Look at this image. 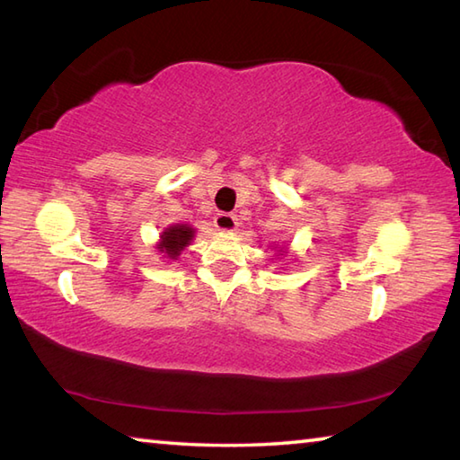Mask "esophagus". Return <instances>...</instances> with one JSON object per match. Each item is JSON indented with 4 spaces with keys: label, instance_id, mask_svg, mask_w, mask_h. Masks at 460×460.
I'll return each mask as SVG.
<instances>
[{
    "label": "esophagus",
    "instance_id": "34e87169",
    "mask_svg": "<svg viewBox=\"0 0 460 460\" xmlns=\"http://www.w3.org/2000/svg\"><path fill=\"white\" fill-rule=\"evenodd\" d=\"M215 227L219 231H225V233H231V231H235L239 227V221H237L235 215L219 213L215 217Z\"/></svg>",
    "mask_w": 460,
    "mask_h": 460
}]
</instances>
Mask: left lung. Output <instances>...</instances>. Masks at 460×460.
I'll return each instance as SVG.
<instances>
[{"instance_id": "obj_1", "label": "left lung", "mask_w": 460, "mask_h": 460, "mask_svg": "<svg viewBox=\"0 0 460 460\" xmlns=\"http://www.w3.org/2000/svg\"><path fill=\"white\" fill-rule=\"evenodd\" d=\"M288 252H286V249H279V255H286Z\"/></svg>"}]
</instances>
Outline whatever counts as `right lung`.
<instances>
[{
	"instance_id": "add662e5",
	"label": "right lung",
	"mask_w": 460,
	"mask_h": 460,
	"mask_svg": "<svg viewBox=\"0 0 460 460\" xmlns=\"http://www.w3.org/2000/svg\"><path fill=\"white\" fill-rule=\"evenodd\" d=\"M194 233H197V229L189 223L168 225V227L160 233L158 243H155V249L162 253V260L176 261L181 258L184 249L192 243Z\"/></svg>"
}]
</instances>
